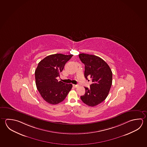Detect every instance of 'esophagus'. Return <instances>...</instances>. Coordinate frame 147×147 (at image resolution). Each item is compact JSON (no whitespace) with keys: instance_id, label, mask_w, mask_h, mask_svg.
<instances>
[{"instance_id":"obj_1","label":"esophagus","mask_w":147,"mask_h":147,"mask_svg":"<svg viewBox=\"0 0 147 147\" xmlns=\"http://www.w3.org/2000/svg\"><path fill=\"white\" fill-rule=\"evenodd\" d=\"M73 86L75 88H77L79 86V85L78 84H73Z\"/></svg>"}]
</instances>
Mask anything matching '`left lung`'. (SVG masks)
Returning a JSON list of instances; mask_svg holds the SVG:
<instances>
[{
  "label": "left lung",
  "mask_w": 147,
  "mask_h": 147,
  "mask_svg": "<svg viewBox=\"0 0 147 147\" xmlns=\"http://www.w3.org/2000/svg\"><path fill=\"white\" fill-rule=\"evenodd\" d=\"M79 57L85 65V78L87 80L90 78L92 82L90 88L84 87L85 94L80 97L84 104L94 107L108 96L112 85V71L107 63L98 56L82 53Z\"/></svg>",
  "instance_id": "8db88e82"
}]
</instances>
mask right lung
<instances>
[{"mask_svg":"<svg viewBox=\"0 0 147 147\" xmlns=\"http://www.w3.org/2000/svg\"><path fill=\"white\" fill-rule=\"evenodd\" d=\"M73 56L55 54L45 57L38 63L35 70V80L38 91L43 99L49 104L63 102L72 88V84H66L56 79L64 66Z\"/></svg>","mask_w":147,"mask_h":147,"instance_id":"1","label":"right lung"}]
</instances>
